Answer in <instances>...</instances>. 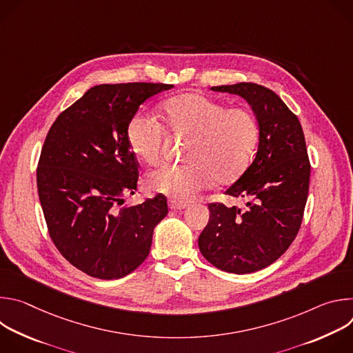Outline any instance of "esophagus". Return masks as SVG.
Here are the masks:
<instances>
[{
  "label": "esophagus",
  "instance_id": "1",
  "mask_svg": "<svg viewBox=\"0 0 353 353\" xmlns=\"http://www.w3.org/2000/svg\"><path fill=\"white\" fill-rule=\"evenodd\" d=\"M169 208L173 210V211H181V210H185V208H187V204H184V203H177V201L170 199V201H169Z\"/></svg>",
  "mask_w": 353,
  "mask_h": 353
}]
</instances>
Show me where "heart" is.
I'll list each match as a JSON object with an SVG mask.
<instances>
[{
    "instance_id": "1",
    "label": "heart",
    "mask_w": 353,
    "mask_h": 353,
    "mask_svg": "<svg viewBox=\"0 0 353 353\" xmlns=\"http://www.w3.org/2000/svg\"><path fill=\"white\" fill-rule=\"evenodd\" d=\"M161 116L168 130L190 138L184 154L188 162L149 172V191L188 203L214 181L233 183L247 169L259 141V123L250 110L228 109L204 94L185 93L166 100ZM163 139L165 130L157 119L138 113L128 121L127 141L141 161L158 162Z\"/></svg>"
}]
</instances>
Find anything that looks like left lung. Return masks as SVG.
<instances>
[{
    "mask_svg": "<svg viewBox=\"0 0 353 353\" xmlns=\"http://www.w3.org/2000/svg\"><path fill=\"white\" fill-rule=\"evenodd\" d=\"M247 100L259 121L256 158L225 194L244 208L210 204V222L198 247L216 268L233 274L260 271L294 240L309 194L310 162L299 119L271 89L240 82L212 86Z\"/></svg>",
    "mask_w": 353,
    "mask_h": 353,
    "instance_id": "left-lung-1",
    "label": "left lung"
}]
</instances>
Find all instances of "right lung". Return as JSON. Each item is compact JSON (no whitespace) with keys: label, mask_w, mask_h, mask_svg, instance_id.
I'll return each instance as SVG.
<instances>
[{"label":"right lung","mask_w":353,"mask_h":353,"mask_svg":"<svg viewBox=\"0 0 353 353\" xmlns=\"http://www.w3.org/2000/svg\"><path fill=\"white\" fill-rule=\"evenodd\" d=\"M173 85L131 82L90 88L50 128L37 166L47 229L63 257L99 279H119L149 254L155 226L168 215L163 195L134 207L138 165L128 121L146 99Z\"/></svg>","instance_id":"obj_1"}]
</instances>
